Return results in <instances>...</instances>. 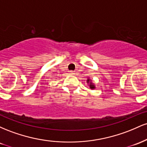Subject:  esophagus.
Here are the masks:
<instances>
[{
	"instance_id": "1",
	"label": "esophagus",
	"mask_w": 147,
	"mask_h": 147,
	"mask_svg": "<svg viewBox=\"0 0 147 147\" xmlns=\"http://www.w3.org/2000/svg\"><path fill=\"white\" fill-rule=\"evenodd\" d=\"M70 75H75L76 73H75V71H70Z\"/></svg>"
}]
</instances>
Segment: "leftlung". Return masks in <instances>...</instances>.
Segmentation results:
<instances>
[{
	"label": "left lung",
	"instance_id": "1",
	"mask_svg": "<svg viewBox=\"0 0 147 147\" xmlns=\"http://www.w3.org/2000/svg\"><path fill=\"white\" fill-rule=\"evenodd\" d=\"M86 83H87L88 86L89 88H90L91 90H94V89H95L96 87H95V84H94L93 82H92V79L89 78V77H88V79L86 80Z\"/></svg>",
	"mask_w": 147,
	"mask_h": 147
}]
</instances>
